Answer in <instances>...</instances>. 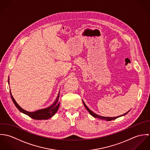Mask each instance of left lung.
<instances>
[{
    "label": "left lung",
    "instance_id": "left-lung-1",
    "mask_svg": "<svg viewBox=\"0 0 150 150\" xmlns=\"http://www.w3.org/2000/svg\"><path fill=\"white\" fill-rule=\"evenodd\" d=\"M83 104H84V106L86 107V109L89 111V112L90 113V114L91 115H92L93 117H95V118H99V119H101V120H106V121H111V120H115V119H116V118H118V117H121V116H122V115H126L128 112H128H127L126 113H125V114H124L123 115H120V117L119 116H118V117H103V116H100V115H98V114H95V113H94L93 112H92L89 108H88V107L86 106V104H85V103L84 102V101L83 100Z\"/></svg>",
    "mask_w": 150,
    "mask_h": 150
}]
</instances>
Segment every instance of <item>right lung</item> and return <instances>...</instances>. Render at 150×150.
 Returning a JSON list of instances; mask_svg holds the SVG:
<instances>
[{"instance_id":"add662e5","label":"right lung","mask_w":150,"mask_h":150,"mask_svg":"<svg viewBox=\"0 0 150 150\" xmlns=\"http://www.w3.org/2000/svg\"><path fill=\"white\" fill-rule=\"evenodd\" d=\"M8 80H9V79H8ZM8 83H9V81H8ZM10 93L11 99H12L14 104L15 105L16 107L21 112L28 115L29 117H30L32 118L35 119V120H47V119H49V118H51L57 112V111L59 108V105H60V103L59 102V92L58 93V95L55 102L51 106L45 108L38 110H37L36 111H33V112L27 111L23 110V108H22L21 107H20L17 104V103L16 102V101L15 100V99L13 97L10 91Z\"/></svg>"}]
</instances>
